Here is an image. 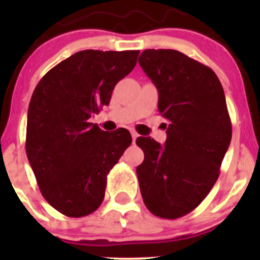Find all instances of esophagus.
Masks as SVG:
<instances>
[{"label":"esophagus","mask_w":260,"mask_h":260,"mask_svg":"<svg viewBox=\"0 0 260 260\" xmlns=\"http://www.w3.org/2000/svg\"><path fill=\"white\" fill-rule=\"evenodd\" d=\"M131 134H132V139H133V143H134V142H136V139L138 138V136H139V134L137 133L136 131H131Z\"/></svg>","instance_id":"34e87169"}]
</instances>
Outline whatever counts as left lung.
Wrapping results in <instances>:
<instances>
[{"instance_id": "1", "label": "left lung", "mask_w": 260, "mask_h": 260, "mask_svg": "<svg viewBox=\"0 0 260 260\" xmlns=\"http://www.w3.org/2000/svg\"><path fill=\"white\" fill-rule=\"evenodd\" d=\"M139 64L169 122L164 147L150 137L136 140L144 151L140 193L155 216L178 219L204 201L220 175L232 137L225 92L211 68L176 50H144Z\"/></svg>"}]
</instances>
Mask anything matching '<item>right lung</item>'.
Returning a JSON list of instances; mask_svg holds the SVG:
<instances>
[{
	"label": "right lung",
	"mask_w": 260,
	"mask_h": 260,
	"mask_svg": "<svg viewBox=\"0 0 260 260\" xmlns=\"http://www.w3.org/2000/svg\"><path fill=\"white\" fill-rule=\"evenodd\" d=\"M138 55V50L79 51L51 68L32 92L26 156L41 194L66 216H86L100 207L107 174L132 143L124 128L109 133L89 121L109 105Z\"/></svg>",
	"instance_id": "1"
}]
</instances>
